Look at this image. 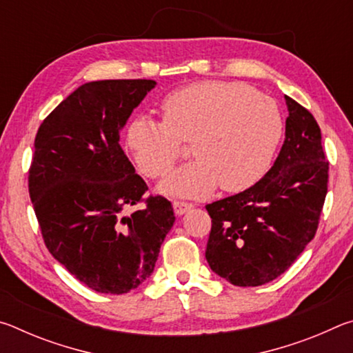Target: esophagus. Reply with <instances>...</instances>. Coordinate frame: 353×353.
<instances>
[{"instance_id": "34e87169", "label": "esophagus", "mask_w": 353, "mask_h": 353, "mask_svg": "<svg viewBox=\"0 0 353 353\" xmlns=\"http://www.w3.org/2000/svg\"><path fill=\"white\" fill-rule=\"evenodd\" d=\"M172 207H174V212H176V214H179V216H181V214L187 213V212L190 210V208H193V204H190V202L174 201V202H172Z\"/></svg>"}]
</instances>
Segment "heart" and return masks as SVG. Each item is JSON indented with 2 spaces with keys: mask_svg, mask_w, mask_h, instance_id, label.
Here are the masks:
<instances>
[{
  "mask_svg": "<svg viewBox=\"0 0 353 353\" xmlns=\"http://www.w3.org/2000/svg\"><path fill=\"white\" fill-rule=\"evenodd\" d=\"M163 121L137 117L126 148L148 179L165 177L190 143L196 160L160 185L166 194L202 198L221 185L240 193L270 171L283 139L285 121L272 98L241 82L202 81L162 101Z\"/></svg>",
  "mask_w": 353,
  "mask_h": 353,
  "instance_id": "heart-1",
  "label": "heart"
}]
</instances>
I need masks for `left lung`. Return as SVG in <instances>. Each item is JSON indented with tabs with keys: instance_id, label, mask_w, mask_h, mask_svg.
Listing matches in <instances>:
<instances>
[{
	"instance_id": "left-lung-1",
	"label": "left lung",
	"mask_w": 353,
	"mask_h": 353,
	"mask_svg": "<svg viewBox=\"0 0 353 353\" xmlns=\"http://www.w3.org/2000/svg\"><path fill=\"white\" fill-rule=\"evenodd\" d=\"M290 115L272 168L252 187L205 208L212 218L205 259L235 286L277 279L313 240L328 183L321 129L305 107L285 97Z\"/></svg>"
}]
</instances>
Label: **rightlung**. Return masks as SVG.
<instances>
[{
  "label": "right lung",
  "mask_w": 353,
  "mask_h": 353,
  "mask_svg": "<svg viewBox=\"0 0 353 353\" xmlns=\"http://www.w3.org/2000/svg\"><path fill=\"white\" fill-rule=\"evenodd\" d=\"M154 87L151 79L83 83L35 135L28 185L45 246L98 292L124 294L145 282L176 219L163 196L143 198L148 185L119 146V130Z\"/></svg>",
  "instance_id": "add662e5"
}]
</instances>
